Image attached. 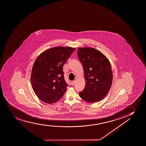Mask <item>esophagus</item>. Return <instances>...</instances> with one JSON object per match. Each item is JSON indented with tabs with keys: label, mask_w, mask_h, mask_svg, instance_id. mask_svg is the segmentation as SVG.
<instances>
[{
	"label": "esophagus",
	"mask_w": 146,
	"mask_h": 146,
	"mask_svg": "<svg viewBox=\"0 0 146 146\" xmlns=\"http://www.w3.org/2000/svg\"><path fill=\"white\" fill-rule=\"evenodd\" d=\"M75 81H72V82H71V85H72V86H73V85H74V84H75Z\"/></svg>",
	"instance_id": "esophagus-1"
}]
</instances>
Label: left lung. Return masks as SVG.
<instances>
[{"mask_svg":"<svg viewBox=\"0 0 146 146\" xmlns=\"http://www.w3.org/2000/svg\"><path fill=\"white\" fill-rule=\"evenodd\" d=\"M78 56L83 65L86 86L80 97L89 103L98 102L109 92L113 81L110 61L99 50L90 48L78 49Z\"/></svg>","mask_w":146,"mask_h":146,"instance_id":"1","label":"left lung"}]
</instances>
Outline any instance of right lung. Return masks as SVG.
<instances>
[{
  "label": "right lung",
  "instance_id": "1",
  "mask_svg": "<svg viewBox=\"0 0 146 146\" xmlns=\"http://www.w3.org/2000/svg\"><path fill=\"white\" fill-rule=\"evenodd\" d=\"M75 48L56 47L38 56L33 65L31 81L39 99L52 104L58 101L66 91L63 67Z\"/></svg>",
  "mask_w": 146,
  "mask_h": 146
}]
</instances>
